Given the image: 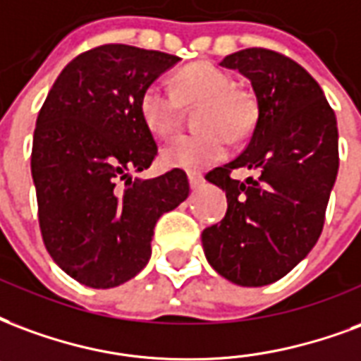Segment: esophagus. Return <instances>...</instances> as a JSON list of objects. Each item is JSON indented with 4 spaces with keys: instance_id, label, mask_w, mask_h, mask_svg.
<instances>
[{
    "instance_id": "esophagus-1",
    "label": "esophagus",
    "mask_w": 361,
    "mask_h": 361,
    "mask_svg": "<svg viewBox=\"0 0 361 361\" xmlns=\"http://www.w3.org/2000/svg\"><path fill=\"white\" fill-rule=\"evenodd\" d=\"M188 178H189V185H191V189L201 188L202 181H204V178H202L201 173H197V172H189Z\"/></svg>"
}]
</instances>
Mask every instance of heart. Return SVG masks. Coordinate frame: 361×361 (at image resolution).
Wrapping results in <instances>:
<instances>
[{"mask_svg": "<svg viewBox=\"0 0 361 361\" xmlns=\"http://www.w3.org/2000/svg\"><path fill=\"white\" fill-rule=\"evenodd\" d=\"M181 103L201 105L195 124L202 132L178 135L162 147L160 162L168 168L197 172L220 162L228 153L225 134L241 140L252 130L256 118L252 97L235 90L229 74L207 63L183 68L176 76V93L159 82L147 85L140 97V114L145 126L162 137L178 124Z\"/></svg>", "mask_w": 361, "mask_h": 361, "instance_id": "heart-1", "label": "heart"}]
</instances>
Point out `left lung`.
<instances>
[{
	"label": "left lung",
	"instance_id": "left-lung-1",
	"mask_svg": "<svg viewBox=\"0 0 361 361\" xmlns=\"http://www.w3.org/2000/svg\"><path fill=\"white\" fill-rule=\"evenodd\" d=\"M220 66L250 82L258 118L245 151L207 173L226 191L228 212L202 231V248L228 281L264 287L287 276L319 239L338 172L337 118L316 80L281 53L250 47ZM237 167L259 178L233 180Z\"/></svg>",
	"mask_w": 361,
	"mask_h": 361
}]
</instances>
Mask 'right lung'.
Returning <instances> with one entry per match:
<instances>
[{"label":"right lung","mask_w":361,"mask_h":361,"mask_svg":"<svg viewBox=\"0 0 361 361\" xmlns=\"http://www.w3.org/2000/svg\"><path fill=\"white\" fill-rule=\"evenodd\" d=\"M178 61L101 45L72 59L39 111L32 145L39 229L55 264L85 287L111 289L137 276L159 218L189 197L180 168L132 178L157 157L141 93Z\"/></svg>","instance_id":"right-lung-1"}]
</instances>
